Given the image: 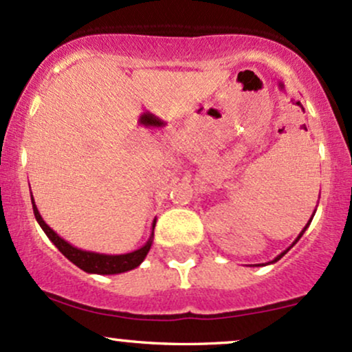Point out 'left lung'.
<instances>
[{"mask_svg":"<svg viewBox=\"0 0 352 352\" xmlns=\"http://www.w3.org/2000/svg\"><path fill=\"white\" fill-rule=\"evenodd\" d=\"M314 213H316V210H314V212H313V215H311V218H309V221H308V223H306V227L301 230V233H300V235H298V238H296V240H294V241H293V245H296V241H298V240H300V238L302 236V233H305V232H306V228H308V227H309V223H311V220H313ZM293 245H292V246H293ZM292 246H289V248H292ZM289 248H286V250H285V252H283V253H280V254H278V256H276V258H274V260H273V261H270V263H276V261H278V260H281V258H283V256H285V254H286V252H288V250H289ZM270 263H266V265H270ZM258 266H260V265H258ZM263 266H265V265H263Z\"/></svg>","mask_w":352,"mask_h":352,"instance_id":"obj_1","label":"left lung"}]
</instances>
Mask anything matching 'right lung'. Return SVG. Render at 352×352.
<instances>
[{"mask_svg":"<svg viewBox=\"0 0 352 352\" xmlns=\"http://www.w3.org/2000/svg\"><path fill=\"white\" fill-rule=\"evenodd\" d=\"M31 201H33V210H34V217L36 221L39 223V227L43 228V232L46 233L47 238L56 245V248L59 250L67 260L72 261L78 268L82 270L86 273H94V274H119L124 272H131L139 266L147 256L148 250H151L152 241H153V228H155V221L157 218H153L152 223V233L148 236L147 243L140 246L139 250H134L131 253H124V254H106V253H96V252H87V250H80L76 248L74 245L67 243L64 238H60L58 233L52 230L46 221L43 220L41 213H39L38 207H36L33 195H31Z\"/></svg>","mask_w":352,"mask_h":352,"instance_id":"add662e5","label":"right lung"}]
</instances>
